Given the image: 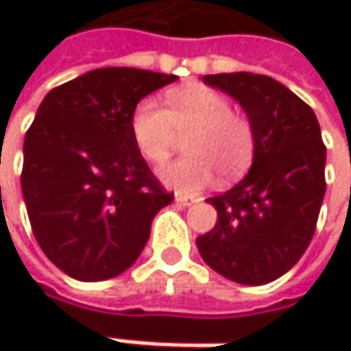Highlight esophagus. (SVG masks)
Masks as SVG:
<instances>
[{
    "label": "esophagus",
    "mask_w": 351,
    "mask_h": 351,
    "mask_svg": "<svg viewBox=\"0 0 351 351\" xmlns=\"http://www.w3.org/2000/svg\"><path fill=\"white\" fill-rule=\"evenodd\" d=\"M175 201L176 203H180V205H184V207H191L193 203H197L195 197H186V195H182V193H176Z\"/></svg>",
    "instance_id": "obj_1"
}]
</instances>
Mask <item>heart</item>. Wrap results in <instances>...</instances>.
Returning a JSON list of instances; mask_svg holds the SVG:
<instances>
[{"instance_id":"obj_1","label":"heart","mask_w":351,"mask_h":351,"mask_svg":"<svg viewBox=\"0 0 351 351\" xmlns=\"http://www.w3.org/2000/svg\"><path fill=\"white\" fill-rule=\"evenodd\" d=\"M138 152L162 165L184 138L186 156L162 167L160 180L178 193H197L213 182L244 175L254 160L256 134L250 119L232 111L226 95L209 87H184L167 95V109L152 99L140 101L130 121Z\"/></svg>"}]
</instances>
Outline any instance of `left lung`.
I'll use <instances>...</instances> for the list:
<instances>
[{
	"label": "left lung",
	"mask_w": 351,
	"mask_h": 351,
	"mask_svg": "<svg viewBox=\"0 0 351 351\" xmlns=\"http://www.w3.org/2000/svg\"><path fill=\"white\" fill-rule=\"evenodd\" d=\"M244 107L256 134L250 173L209 197L217 223L197 238L207 266L240 285H266L289 272L315 234L325 195V144L313 109L266 75H205Z\"/></svg>",
	"instance_id": "left-lung-1"
}]
</instances>
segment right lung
<instances>
[{
    "label": "right lung",
    "instance_id": "add662e5",
    "mask_svg": "<svg viewBox=\"0 0 351 351\" xmlns=\"http://www.w3.org/2000/svg\"><path fill=\"white\" fill-rule=\"evenodd\" d=\"M176 81L130 66L89 71L54 87L24 140L22 193L34 238L64 274L95 282L125 272L173 201L138 152L140 99Z\"/></svg>",
    "mask_w": 351,
    "mask_h": 351
}]
</instances>
